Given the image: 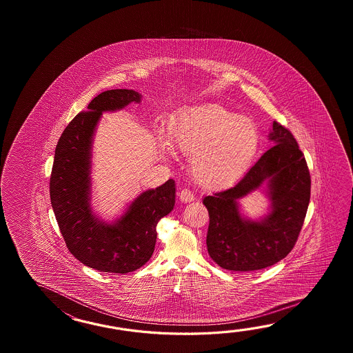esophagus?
<instances>
[{
  "label": "esophagus",
  "mask_w": 353,
  "mask_h": 353,
  "mask_svg": "<svg viewBox=\"0 0 353 353\" xmlns=\"http://www.w3.org/2000/svg\"><path fill=\"white\" fill-rule=\"evenodd\" d=\"M194 198L193 192L190 189H188V188H184V189H181L179 192V199L181 202H192V201H194Z\"/></svg>",
  "instance_id": "1"
}]
</instances>
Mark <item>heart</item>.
<instances>
[{
	"mask_svg": "<svg viewBox=\"0 0 353 353\" xmlns=\"http://www.w3.org/2000/svg\"><path fill=\"white\" fill-rule=\"evenodd\" d=\"M255 123L221 105L195 107L172 130L178 150L194 155L192 172L203 187H219L246 170L259 148Z\"/></svg>",
	"mask_w": 353,
	"mask_h": 353,
	"instance_id": "heart-1",
	"label": "heart"
}]
</instances>
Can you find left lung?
Here are the masks:
<instances>
[{"label":"left lung","instance_id":"left-lung-1","mask_svg":"<svg viewBox=\"0 0 353 353\" xmlns=\"http://www.w3.org/2000/svg\"><path fill=\"white\" fill-rule=\"evenodd\" d=\"M271 149L234 185L208 195V254L225 270H261L283 260L299 237L310 201V174L293 134L272 123ZM268 180L272 213L254 223L240 217L241 197Z\"/></svg>","mask_w":353,"mask_h":353}]
</instances>
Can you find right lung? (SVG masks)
Returning <instances> with one entry per match:
<instances>
[{
    "mask_svg": "<svg viewBox=\"0 0 353 353\" xmlns=\"http://www.w3.org/2000/svg\"><path fill=\"white\" fill-rule=\"evenodd\" d=\"M132 90H111L93 98L69 122L55 148L50 174V201L68 250L94 270L126 274L150 260L157 243V225L175 203V184L169 179L146 190L113 225L99 222L90 205V143L102 112L140 102Z\"/></svg>",
    "mask_w": 353,
    "mask_h": 353,
    "instance_id": "add662e5",
    "label": "right lung"
}]
</instances>
